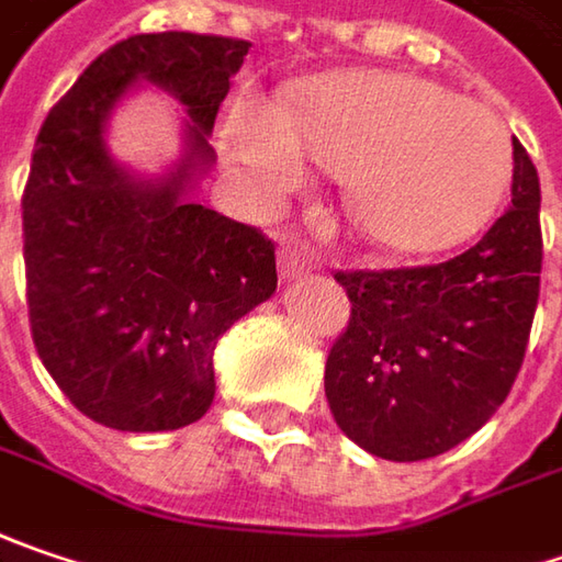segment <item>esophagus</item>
Here are the masks:
<instances>
[{"label": "esophagus", "instance_id": "obj_1", "mask_svg": "<svg viewBox=\"0 0 562 562\" xmlns=\"http://www.w3.org/2000/svg\"><path fill=\"white\" fill-rule=\"evenodd\" d=\"M278 268H281V278H296V274H306L313 268V256L300 246V243H288L278 249Z\"/></svg>", "mask_w": 562, "mask_h": 562}]
</instances>
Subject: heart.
Returning a JSON list of instances; mask_svg holds the SVG:
<instances>
[{
    "label": "heart",
    "instance_id": "1",
    "mask_svg": "<svg viewBox=\"0 0 562 562\" xmlns=\"http://www.w3.org/2000/svg\"><path fill=\"white\" fill-rule=\"evenodd\" d=\"M221 148L259 205L303 183L306 157L338 173L360 237L398 256L471 237L496 209L513 160L509 132L493 110L402 71L310 78L278 110L237 100Z\"/></svg>",
    "mask_w": 562,
    "mask_h": 562
}]
</instances>
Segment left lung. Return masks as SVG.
<instances>
[{"label":"left lung","instance_id":"left-lung-1","mask_svg":"<svg viewBox=\"0 0 562 562\" xmlns=\"http://www.w3.org/2000/svg\"><path fill=\"white\" fill-rule=\"evenodd\" d=\"M538 211V170L513 138V205L471 249L439 266L335 274L351 323L325 360V398L360 449L434 459L506 402L541 288Z\"/></svg>","mask_w":562,"mask_h":562}]
</instances>
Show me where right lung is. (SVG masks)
<instances>
[{
	"label": "right lung",
	"mask_w": 562,
	"mask_h": 562,
	"mask_svg": "<svg viewBox=\"0 0 562 562\" xmlns=\"http://www.w3.org/2000/svg\"><path fill=\"white\" fill-rule=\"evenodd\" d=\"M246 53L234 37L135 34L78 75L37 135L21 202L34 348L103 427L195 424L214 402L217 338L278 288L271 239L189 199ZM145 83L187 113L184 151L155 178L105 145L112 110Z\"/></svg>",
	"instance_id": "obj_1"
}]
</instances>
